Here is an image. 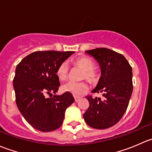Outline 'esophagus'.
Wrapping results in <instances>:
<instances>
[{
  "label": "esophagus",
  "instance_id": "1",
  "mask_svg": "<svg viewBox=\"0 0 152 152\" xmlns=\"http://www.w3.org/2000/svg\"><path fill=\"white\" fill-rule=\"evenodd\" d=\"M80 96H74V99H75V102H78V101L80 99Z\"/></svg>",
  "mask_w": 152,
  "mask_h": 152
}]
</instances>
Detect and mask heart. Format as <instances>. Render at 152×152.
Listing matches in <instances>:
<instances>
[{"label":"heart","instance_id":"b5f03b06","mask_svg":"<svg viewBox=\"0 0 152 152\" xmlns=\"http://www.w3.org/2000/svg\"><path fill=\"white\" fill-rule=\"evenodd\" d=\"M76 67L83 70L82 74V79H85L90 82H96L99 79V74L95 69V62L91 58L88 56H81L76 58L73 62ZM68 65L67 62H63L60 64L56 70V75L60 80H64L68 75ZM87 83L85 82H75L73 81H68L62 86L63 91L69 92L74 96H79L87 90Z\"/></svg>","mask_w":152,"mask_h":152}]
</instances>
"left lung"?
Segmentation results:
<instances>
[{
    "label": "left lung",
    "instance_id": "left-lung-1",
    "mask_svg": "<svg viewBox=\"0 0 152 152\" xmlns=\"http://www.w3.org/2000/svg\"><path fill=\"white\" fill-rule=\"evenodd\" d=\"M101 67L102 76L93 93H103L104 99L88 95V109L84 119L90 126L99 129L110 128L121 119L126 111L133 90L132 71L127 59L121 53L106 48L86 50Z\"/></svg>",
    "mask_w": 152,
    "mask_h": 152
}]
</instances>
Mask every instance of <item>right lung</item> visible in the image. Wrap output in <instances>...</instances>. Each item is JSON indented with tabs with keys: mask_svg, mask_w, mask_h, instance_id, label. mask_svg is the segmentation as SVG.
<instances>
[{
	"mask_svg": "<svg viewBox=\"0 0 152 152\" xmlns=\"http://www.w3.org/2000/svg\"><path fill=\"white\" fill-rule=\"evenodd\" d=\"M74 51L44 50L30 53L17 65L13 86L18 110L33 128L41 132L57 129L65 113L74 102L69 92L53 95L59 89L57 67Z\"/></svg>",
	"mask_w": 152,
	"mask_h": 152,
	"instance_id": "1",
	"label": "right lung"
}]
</instances>
